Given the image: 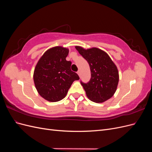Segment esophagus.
Segmentation results:
<instances>
[{"instance_id": "34e87169", "label": "esophagus", "mask_w": 152, "mask_h": 152, "mask_svg": "<svg viewBox=\"0 0 152 152\" xmlns=\"http://www.w3.org/2000/svg\"><path fill=\"white\" fill-rule=\"evenodd\" d=\"M77 73H78V75H79V77H80V70H79L77 72Z\"/></svg>"}]
</instances>
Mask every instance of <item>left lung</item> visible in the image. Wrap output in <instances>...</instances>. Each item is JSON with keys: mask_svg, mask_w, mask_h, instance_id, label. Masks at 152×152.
Returning a JSON list of instances; mask_svg holds the SVG:
<instances>
[{"mask_svg": "<svg viewBox=\"0 0 152 152\" xmlns=\"http://www.w3.org/2000/svg\"><path fill=\"white\" fill-rule=\"evenodd\" d=\"M75 48L90 66V80L87 83L80 81L88 98L95 103H103L112 97L117 87L118 72L111 58L98 48Z\"/></svg>", "mask_w": 152, "mask_h": 152, "instance_id": "left-lung-1", "label": "left lung"}]
</instances>
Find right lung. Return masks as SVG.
<instances>
[{"label": "right lung", "instance_id": "1", "mask_svg": "<svg viewBox=\"0 0 152 152\" xmlns=\"http://www.w3.org/2000/svg\"><path fill=\"white\" fill-rule=\"evenodd\" d=\"M69 50L62 47L49 49L35 66L34 80L39 94L49 102H56L65 97L73 82L80 78L71 70L72 62L66 61Z\"/></svg>", "mask_w": 152, "mask_h": 152}]
</instances>
